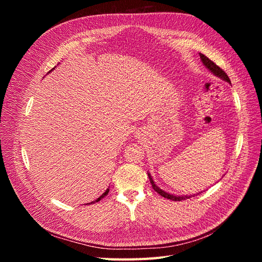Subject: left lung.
I'll return each instance as SVG.
<instances>
[{"mask_svg": "<svg viewBox=\"0 0 262 262\" xmlns=\"http://www.w3.org/2000/svg\"><path fill=\"white\" fill-rule=\"evenodd\" d=\"M200 59H201V62L203 63V66H204L205 68H207L212 74H214L216 77L221 78V80H223V81H225V82L231 84V80H229V78H228L227 74H226V73L224 72V71L222 70L221 68H219V67L215 64V63H214L213 61H211L208 57H205V55L202 54V53H200ZM147 175H148L150 184H152L153 189L155 190V191H156L158 194H161V195L164 196V198H167V199L172 200V201H181V200H186V199H188V198L191 196V195H177V194L169 193V192H167V191H164L163 189H161L160 187H158V186L155 184L154 180H153V177L150 176V173H149L148 171H147ZM199 193H200V192H199ZM199 193H198V194H199Z\"/></svg>", "mask_w": 262, "mask_h": 262, "instance_id": "1", "label": "left lung"}]
</instances>
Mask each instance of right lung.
Here are the masks:
<instances>
[{"mask_svg":"<svg viewBox=\"0 0 262 262\" xmlns=\"http://www.w3.org/2000/svg\"><path fill=\"white\" fill-rule=\"evenodd\" d=\"M53 70H54V68H53ZM53 70H50V71H49V73L51 72V71H53ZM108 192H109V189H106V191H105L104 193H102V194H101V195H100L99 198H97V199H96V200H95V201H92L91 203H95V202H98V201H99V200H101V199H102V198H104L105 195H107V194H108Z\"/></svg>","mask_w":262,"mask_h":262,"instance_id":"right-lung-1","label":"right lung"}]
</instances>
